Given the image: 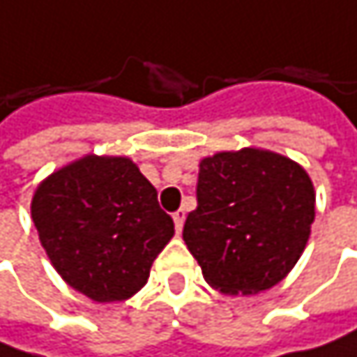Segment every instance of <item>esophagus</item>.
<instances>
[{
    "mask_svg": "<svg viewBox=\"0 0 357 357\" xmlns=\"http://www.w3.org/2000/svg\"><path fill=\"white\" fill-rule=\"evenodd\" d=\"M184 220H186V211H184V209H180V211H175V213H173V224H175V230H177V232H182Z\"/></svg>",
    "mask_w": 357,
    "mask_h": 357,
    "instance_id": "esophagus-1",
    "label": "esophagus"
}]
</instances>
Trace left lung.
Wrapping results in <instances>:
<instances>
[{
    "label": "left lung",
    "instance_id": "8db88e82",
    "mask_svg": "<svg viewBox=\"0 0 357 357\" xmlns=\"http://www.w3.org/2000/svg\"><path fill=\"white\" fill-rule=\"evenodd\" d=\"M199 207L184 241L207 284L224 295H257L295 268L316 218V190L293 158L241 148L199 162Z\"/></svg>",
    "mask_w": 357,
    "mask_h": 357
}]
</instances>
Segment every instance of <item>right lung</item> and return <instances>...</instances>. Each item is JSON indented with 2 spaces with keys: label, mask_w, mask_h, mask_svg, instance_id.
<instances>
[{
  "label": "right lung",
  "mask_w": 357,
  "mask_h": 357,
  "mask_svg": "<svg viewBox=\"0 0 357 357\" xmlns=\"http://www.w3.org/2000/svg\"><path fill=\"white\" fill-rule=\"evenodd\" d=\"M31 218L54 270L98 303L133 297L175 234L127 156L85 154L56 169L33 192Z\"/></svg>",
  "instance_id": "obj_1"
}]
</instances>
